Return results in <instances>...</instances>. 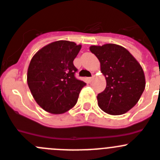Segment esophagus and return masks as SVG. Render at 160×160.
Returning <instances> with one entry per match:
<instances>
[{
  "label": "esophagus",
  "mask_w": 160,
  "mask_h": 160,
  "mask_svg": "<svg viewBox=\"0 0 160 160\" xmlns=\"http://www.w3.org/2000/svg\"><path fill=\"white\" fill-rule=\"evenodd\" d=\"M93 76H92V77L89 78V80H90V81H92V80H93Z\"/></svg>",
  "instance_id": "34e87169"
}]
</instances>
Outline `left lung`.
Masks as SVG:
<instances>
[{
    "mask_svg": "<svg viewBox=\"0 0 160 160\" xmlns=\"http://www.w3.org/2000/svg\"><path fill=\"white\" fill-rule=\"evenodd\" d=\"M90 51L101 63L106 79L105 90L98 95L100 109L110 115H121L135 106L145 88L141 66L129 51L120 45L91 46Z\"/></svg>",
    "mask_w": 160,
    "mask_h": 160,
    "instance_id": "left-lung-1",
    "label": "left lung"
}]
</instances>
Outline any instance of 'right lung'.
I'll return each mask as SVG.
<instances>
[{
    "mask_svg": "<svg viewBox=\"0 0 160 160\" xmlns=\"http://www.w3.org/2000/svg\"><path fill=\"white\" fill-rule=\"evenodd\" d=\"M82 45L58 40L46 45L32 57L27 82L38 105L53 114L64 113L75 105L79 93L86 86L74 74L73 61Z\"/></svg>",
    "mask_w": 160,
    "mask_h": 160,
    "instance_id": "1",
    "label": "right lung"
}]
</instances>
